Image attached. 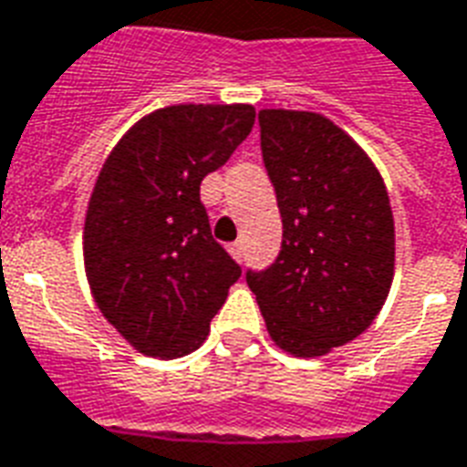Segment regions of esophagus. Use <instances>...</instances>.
<instances>
[{
    "label": "esophagus",
    "mask_w": 467,
    "mask_h": 467,
    "mask_svg": "<svg viewBox=\"0 0 467 467\" xmlns=\"http://www.w3.org/2000/svg\"><path fill=\"white\" fill-rule=\"evenodd\" d=\"M229 251L236 261H244V255H246V244H244V241H236V244H231Z\"/></svg>",
    "instance_id": "esophagus-1"
}]
</instances>
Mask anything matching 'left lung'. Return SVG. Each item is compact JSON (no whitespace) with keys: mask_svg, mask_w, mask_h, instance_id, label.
Masks as SVG:
<instances>
[{"mask_svg":"<svg viewBox=\"0 0 467 467\" xmlns=\"http://www.w3.org/2000/svg\"><path fill=\"white\" fill-rule=\"evenodd\" d=\"M261 150L283 244L248 271L268 335L296 357H322L369 327L394 280V216L379 170L320 113L261 110Z\"/></svg>","mask_w":467,"mask_h":467,"instance_id":"8db88e82","label":"left lung"}]
</instances>
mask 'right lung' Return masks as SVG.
<instances>
[{
    "mask_svg": "<svg viewBox=\"0 0 467 467\" xmlns=\"http://www.w3.org/2000/svg\"><path fill=\"white\" fill-rule=\"evenodd\" d=\"M254 105H170L108 154L88 202L83 261L100 313L138 352L199 349L238 263L216 244L199 187L254 128Z\"/></svg>",
    "mask_w": 467,
    "mask_h": 467,
    "instance_id": "1",
    "label": "right lung"
}]
</instances>
